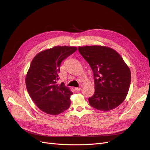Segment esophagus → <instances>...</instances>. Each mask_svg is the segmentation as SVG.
Segmentation results:
<instances>
[{
  "instance_id": "34e87169",
  "label": "esophagus",
  "mask_w": 150,
  "mask_h": 150,
  "mask_svg": "<svg viewBox=\"0 0 150 150\" xmlns=\"http://www.w3.org/2000/svg\"><path fill=\"white\" fill-rule=\"evenodd\" d=\"M75 90L76 91H79L81 90V88L80 87H79V88H75Z\"/></svg>"
}]
</instances>
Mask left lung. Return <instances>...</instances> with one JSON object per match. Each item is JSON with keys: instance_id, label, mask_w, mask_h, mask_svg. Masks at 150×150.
Listing matches in <instances>:
<instances>
[{"instance_id": "left-lung-1", "label": "left lung", "mask_w": 150, "mask_h": 150, "mask_svg": "<svg viewBox=\"0 0 150 150\" xmlns=\"http://www.w3.org/2000/svg\"><path fill=\"white\" fill-rule=\"evenodd\" d=\"M78 50L93 72L95 92L88 99L90 105L105 112L120 105L131 83V71L122 57L105 46H83Z\"/></svg>"}]
</instances>
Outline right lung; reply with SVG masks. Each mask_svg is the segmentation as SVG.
Masks as SVG:
<instances>
[{"label": "right lung", "instance_id": "right-lung-1", "mask_svg": "<svg viewBox=\"0 0 150 150\" xmlns=\"http://www.w3.org/2000/svg\"><path fill=\"white\" fill-rule=\"evenodd\" d=\"M76 50V47L55 46L38 53L31 62L26 88L36 106L47 114L59 115L70 106L72 93L57 81L61 62Z\"/></svg>", "mask_w": 150, "mask_h": 150}]
</instances>
